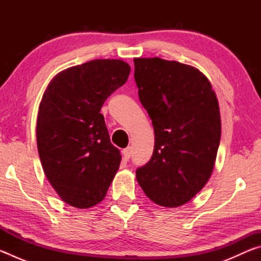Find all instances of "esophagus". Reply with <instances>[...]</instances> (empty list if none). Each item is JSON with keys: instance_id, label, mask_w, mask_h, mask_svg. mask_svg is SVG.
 Masks as SVG:
<instances>
[{"instance_id": "34e87169", "label": "esophagus", "mask_w": 261, "mask_h": 261, "mask_svg": "<svg viewBox=\"0 0 261 261\" xmlns=\"http://www.w3.org/2000/svg\"><path fill=\"white\" fill-rule=\"evenodd\" d=\"M123 153V158H124V160H129L130 156H131V147H126L122 151Z\"/></svg>"}]
</instances>
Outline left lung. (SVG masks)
Listing matches in <instances>:
<instances>
[{"mask_svg":"<svg viewBox=\"0 0 261 261\" xmlns=\"http://www.w3.org/2000/svg\"><path fill=\"white\" fill-rule=\"evenodd\" d=\"M134 62L139 100L155 135L153 155L136 170L137 180L155 204L182 206L213 171L221 138L218 99L191 65L159 57Z\"/></svg>","mask_w":261,"mask_h":261,"instance_id":"left-lung-1","label":"left lung"}]
</instances>
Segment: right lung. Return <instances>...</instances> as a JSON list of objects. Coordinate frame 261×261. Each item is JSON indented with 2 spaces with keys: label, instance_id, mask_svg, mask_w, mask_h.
Returning a JSON list of instances; mask_svg holds the SVG:
<instances>
[{
  "label": "right lung",
  "instance_id": "add662e5",
  "mask_svg": "<svg viewBox=\"0 0 261 261\" xmlns=\"http://www.w3.org/2000/svg\"><path fill=\"white\" fill-rule=\"evenodd\" d=\"M130 65L93 60L51 79L39 106L37 143L46 177L61 199L77 208L103 200L120 168L101 107L124 85Z\"/></svg>",
  "mask_w": 261,
  "mask_h": 261
}]
</instances>
